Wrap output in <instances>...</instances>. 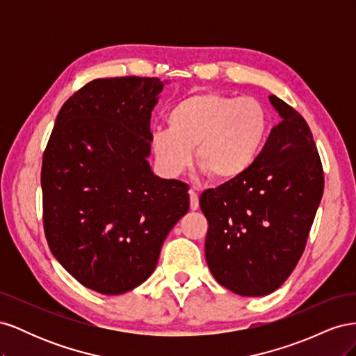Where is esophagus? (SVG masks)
Instances as JSON below:
<instances>
[{"label": "esophagus", "mask_w": 356, "mask_h": 356, "mask_svg": "<svg viewBox=\"0 0 356 356\" xmlns=\"http://www.w3.org/2000/svg\"><path fill=\"white\" fill-rule=\"evenodd\" d=\"M188 195H190V209L191 211L199 209V195L196 193V190L191 188L188 191Z\"/></svg>", "instance_id": "esophagus-1"}]
</instances>
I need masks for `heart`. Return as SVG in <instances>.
<instances>
[{
	"label": "heart",
	"instance_id": "heart-1",
	"mask_svg": "<svg viewBox=\"0 0 356 356\" xmlns=\"http://www.w3.org/2000/svg\"><path fill=\"white\" fill-rule=\"evenodd\" d=\"M169 129L153 135V152L168 174L177 175L193 161L215 179L246 174L260 157L272 131V115L255 98L217 92L190 95L168 113Z\"/></svg>",
	"mask_w": 356,
	"mask_h": 356
}]
</instances>
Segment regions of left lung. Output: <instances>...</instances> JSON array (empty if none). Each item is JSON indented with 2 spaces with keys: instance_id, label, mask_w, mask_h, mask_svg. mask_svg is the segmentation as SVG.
I'll list each match as a JSON object with an SVG mask.
<instances>
[{
  "instance_id": "1",
  "label": "left lung",
  "mask_w": 356,
  "mask_h": 356,
  "mask_svg": "<svg viewBox=\"0 0 356 356\" xmlns=\"http://www.w3.org/2000/svg\"><path fill=\"white\" fill-rule=\"evenodd\" d=\"M282 122L242 177L202 193L204 257L217 282L246 297L270 294L293 273L324 193V169L310 127L277 96Z\"/></svg>"
}]
</instances>
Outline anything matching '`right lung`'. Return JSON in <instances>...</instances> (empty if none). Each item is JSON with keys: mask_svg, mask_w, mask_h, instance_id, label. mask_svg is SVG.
Wrapping results in <instances>:
<instances>
[{"mask_svg": "<svg viewBox=\"0 0 356 356\" xmlns=\"http://www.w3.org/2000/svg\"><path fill=\"white\" fill-rule=\"evenodd\" d=\"M156 77L96 79L62 105L42 154V224L51 254L77 281L123 294L156 268L190 207L188 186L149 168Z\"/></svg>", "mask_w": 356, "mask_h": 356, "instance_id": "right-lung-1", "label": "right lung"}]
</instances>
